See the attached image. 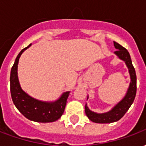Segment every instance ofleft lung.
Listing matches in <instances>:
<instances>
[{
    "label": "left lung",
    "mask_w": 146,
    "mask_h": 146,
    "mask_svg": "<svg viewBox=\"0 0 146 146\" xmlns=\"http://www.w3.org/2000/svg\"><path fill=\"white\" fill-rule=\"evenodd\" d=\"M113 44L116 49L114 54H116L119 59H121L125 62L126 66L128 69L131 81H130V84H129L128 88L124 97L106 113H98L93 112L89 109L88 105H85V113L87 116L92 122L98 123H109L116 122V121H118L119 119H121L126 112L128 110L129 108L131 107L136 95L137 78H136L135 68L132 65L130 54L126 48L122 47L118 43L114 41Z\"/></svg>",
    "instance_id": "left-lung-1"
}]
</instances>
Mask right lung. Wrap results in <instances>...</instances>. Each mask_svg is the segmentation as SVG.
I'll use <instances>...</instances> for the list:
<instances>
[{
    "mask_svg": "<svg viewBox=\"0 0 146 146\" xmlns=\"http://www.w3.org/2000/svg\"><path fill=\"white\" fill-rule=\"evenodd\" d=\"M30 46L31 44L19 52L11 68L10 74L11 98L15 107L28 119L40 123L54 122L63 114L70 92H63L55 101L44 102L31 97L22 89L18 76V64L23 51Z\"/></svg>",
    "mask_w": 146,
    "mask_h": 146,
    "instance_id": "obj_1",
    "label": "right lung"
}]
</instances>
